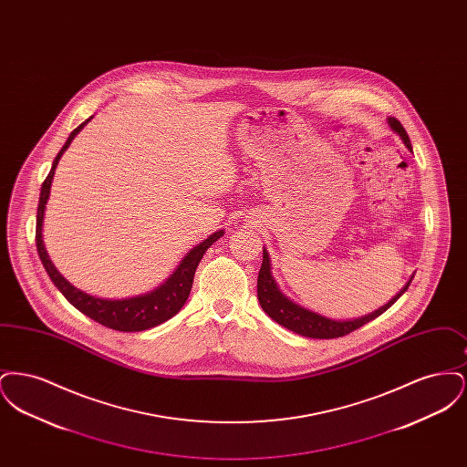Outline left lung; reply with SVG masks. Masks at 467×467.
<instances>
[{
	"label": "left lung",
	"mask_w": 467,
	"mask_h": 467,
	"mask_svg": "<svg viewBox=\"0 0 467 467\" xmlns=\"http://www.w3.org/2000/svg\"><path fill=\"white\" fill-rule=\"evenodd\" d=\"M389 126L400 134L404 145L411 150L410 136L406 133V130L402 128L400 120L396 117H390ZM408 287H410V282L392 301H389L385 306H381L379 310L371 313V315H366V317L356 318V320H343V322L339 320L337 322V320L326 318L318 313L305 310V308L297 306L296 303L287 299L276 287V284L271 276L269 255H267L266 250H263V266H261L259 278H257V297H259V303H261L263 310L266 311L275 322L287 327L292 333L301 334V336H306V337H317V339H333V337H341V336H347V334L356 331L358 327H362L364 324H368L369 320L377 318L378 315H381L383 311L389 310L400 299L402 292H406Z\"/></svg>",
	"instance_id": "1"
}]
</instances>
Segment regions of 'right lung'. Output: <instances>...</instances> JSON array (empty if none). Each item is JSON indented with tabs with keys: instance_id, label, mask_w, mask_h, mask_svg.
Masks as SVG:
<instances>
[{
	"instance_id": "1",
	"label": "right lung",
	"mask_w": 467,
	"mask_h": 467,
	"mask_svg": "<svg viewBox=\"0 0 467 467\" xmlns=\"http://www.w3.org/2000/svg\"><path fill=\"white\" fill-rule=\"evenodd\" d=\"M89 120L90 119H88L77 130L71 131L67 143L63 145L59 154L54 159L50 173L47 175L44 183H42L40 202H38V212H36V250H38V255H40V261L44 265L47 275L50 276L54 285L61 290V294L77 310L82 311L84 315H88L98 324L115 329V331H122V333L145 331V329L156 327L159 324L166 322L185 305V301L191 294V289H192L196 267L200 265L204 252L212 246V244H215L223 236V231H217L208 240H204L202 244H198L194 250H191L187 254V257L182 261V265L178 266L177 271L173 273V276L168 278V282L164 285H161L159 289L150 292V294L138 296V297H131V299L110 301V299L94 297V296H89L82 290L75 289L69 282H67L59 275V271L54 267L52 261L48 259V255L45 252L44 242H42V223H44L45 204H47L48 194H50V183H52V178H54L56 166L63 156V152L69 147L71 140Z\"/></svg>"
}]
</instances>
